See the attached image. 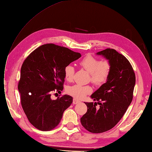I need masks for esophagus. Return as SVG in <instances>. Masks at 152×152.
<instances>
[{
	"label": "esophagus",
	"mask_w": 152,
	"mask_h": 152,
	"mask_svg": "<svg viewBox=\"0 0 152 152\" xmlns=\"http://www.w3.org/2000/svg\"><path fill=\"white\" fill-rule=\"evenodd\" d=\"M80 102L79 101V100H76V99H73V102H72V104H79Z\"/></svg>",
	"instance_id": "34e87169"
}]
</instances>
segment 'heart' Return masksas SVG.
Here are the masks:
<instances>
[{"label": "heart", "instance_id": "b5f03b06", "mask_svg": "<svg viewBox=\"0 0 152 152\" xmlns=\"http://www.w3.org/2000/svg\"><path fill=\"white\" fill-rule=\"evenodd\" d=\"M80 65L90 74V80L96 86H102L108 80L110 71L111 64L108 60L100 61L91 55L85 57L80 62ZM64 77L67 81L74 79L75 69L72 65H67L64 69ZM67 93L78 100H81L93 91L90 85H74L67 88Z\"/></svg>", "mask_w": 152, "mask_h": 152}]
</instances>
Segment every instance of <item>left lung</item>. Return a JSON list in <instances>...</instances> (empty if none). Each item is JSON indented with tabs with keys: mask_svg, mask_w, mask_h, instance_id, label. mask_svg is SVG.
Listing matches in <instances>:
<instances>
[{
	"mask_svg": "<svg viewBox=\"0 0 152 152\" xmlns=\"http://www.w3.org/2000/svg\"><path fill=\"white\" fill-rule=\"evenodd\" d=\"M97 54L108 59L112 67L108 80L91 95L98 102H85L88 109L81 123L93 133H104L118 123L133 100L136 82L133 68L123 55L112 48ZM97 104L99 108L96 109Z\"/></svg>",
	"mask_w": 152,
	"mask_h": 152,
	"instance_id": "1",
	"label": "left lung"
}]
</instances>
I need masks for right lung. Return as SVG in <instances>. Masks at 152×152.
I'll use <instances>...</instances> for the list:
<instances>
[{"mask_svg":"<svg viewBox=\"0 0 152 152\" xmlns=\"http://www.w3.org/2000/svg\"><path fill=\"white\" fill-rule=\"evenodd\" d=\"M80 53L53 43L38 47L23 62L18 88L28 121L41 131L54 129L72 97L64 95L51 99L53 91L63 90L64 67L81 57Z\"/></svg>","mask_w":152,"mask_h":152,"instance_id":"1","label":"right lung"}]
</instances>
